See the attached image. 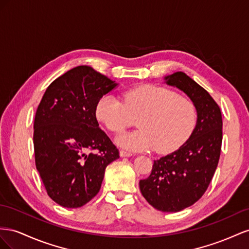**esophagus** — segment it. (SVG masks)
I'll return each instance as SVG.
<instances>
[{"label": "esophagus", "instance_id": "obj_1", "mask_svg": "<svg viewBox=\"0 0 249 249\" xmlns=\"http://www.w3.org/2000/svg\"><path fill=\"white\" fill-rule=\"evenodd\" d=\"M120 155H121V158H129V156L132 155V153L128 152V151H125V150H121Z\"/></svg>", "mask_w": 249, "mask_h": 249}]
</instances>
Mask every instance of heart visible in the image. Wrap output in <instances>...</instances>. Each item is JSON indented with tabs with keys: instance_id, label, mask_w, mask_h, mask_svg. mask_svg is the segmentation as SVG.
I'll return each mask as SVG.
<instances>
[{
	"instance_id": "b5f03b06",
	"label": "heart",
	"mask_w": 249,
	"mask_h": 249,
	"mask_svg": "<svg viewBox=\"0 0 249 249\" xmlns=\"http://www.w3.org/2000/svg\"><path fill=\"white\" fill-rule=\"evenodd\" d=\"M123 100L112 94L102 96L96 105V117L113 133H121L133 124L134 118L141 117L139 130L117 138V143L128 150L173 152L186 143L195 128V105L170 89L139 85L125 90Z\"/></svg>"
}]
</instances>
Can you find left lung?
<instances>
[{"label":"left lung","instance_id":"left-lung-1","mask_svg":"<svg viewBox=\"0 0 249 249\" xmlns=\"http://www.w3.org/2000/svg\"><path fill=\"white\" fill-rule=\"evenodd\" d=\"M165 82L191 99L197 122L178 150L154 160L151 174L140 180V190L153 208L173 213L191 207L207 191L221 152L222 116L214 99L187 74L168 75Z\"/></svg>","mask_w":249,"mask_h":249}]
</instances>
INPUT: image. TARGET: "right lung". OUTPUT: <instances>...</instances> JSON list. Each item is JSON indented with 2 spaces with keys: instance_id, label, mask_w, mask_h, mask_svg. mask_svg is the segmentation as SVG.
<instances>
[{
  "instance_id": "1",
  "label": "right lung",
  "mask_w": 249,
  "mask_h": 249,
  "mask_svg": "<svg viewBox=\"0 0 249 249\" xmlns=\"http://www.w3.org/2000/svg\"><path fill=\"white\" fill-rule=\"evenodd\" d=\"M118 85L79 66L46 89L34 119L35 165L48 195L61 207L80 208L98 194L105 169L120 158L96 118L99 99ZM97 151V154L87 151Z\"/></svg>"
}]
</instances>
